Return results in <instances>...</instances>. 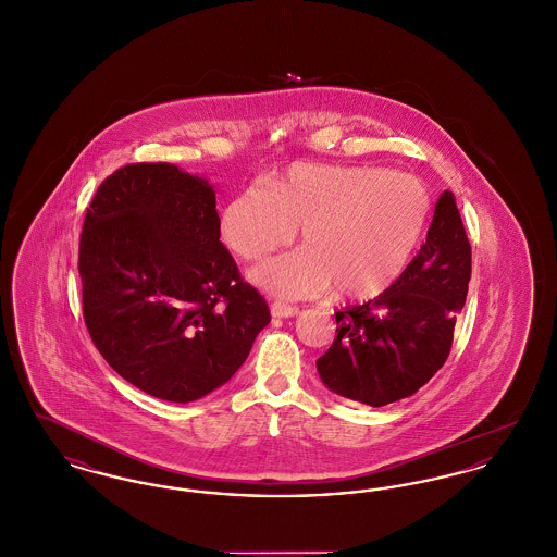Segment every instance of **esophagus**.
<instances>
[{
    "label": "esophagus",
    "mask_w": 557,
    "mask_h": 557,
    "mask_svg": "<svg viewBox=\"0 0 557 557\" xmlns=\"http://www.w3.org/2000/svg\"><path fill=\"white\" fill-rule=\"evenodd\" d=\"M298 313V307H292L286 302H271V315L273 318H294Z\"/></svg>",
    "instance_id": "34e87169"
}]
</instances>
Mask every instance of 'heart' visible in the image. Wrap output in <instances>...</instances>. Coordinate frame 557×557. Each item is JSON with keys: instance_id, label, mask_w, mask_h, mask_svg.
<instances>
[{"instance_id": "1", "label": "heart", "mask_w": 557, "mask_h": 557, "mask_svg": "<svg viewBox=\"0 0 557 557\" xmlns=\"http://www.w3.org/2000/svg\"><path fill=\"white\" fill-rule=\"evenodd\" d=\"M430 194L407 173L382 166L294 164L265 187H246L223 212V236L246 261L290 244L305 246L252 271L282 298H307L332 284L341 296L388 290L409 263L430 216Z\"/></svg>"}]
</instances>
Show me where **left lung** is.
<instances>
[{"instance_id": "8db88e82", "label": "left lung", "mask_w": 557, "mask_h": 557, "mask_svg": "<svg viewBox=\"0 0 557 557\" xmlns=\"http://www.w3.org/2000/svg\"><path fill=\"white\" fill-rule=\"evenodd\" d=\"M472 275V246L445 191L425 244L377 298L336 311V336L318 359L323 384L341 397L382 407L411 397L449 357Z\"/></svg>"}]
</instances>
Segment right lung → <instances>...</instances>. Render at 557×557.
<instances>
[{
  "label": "right lung",
  "instance_id": "right-lung-1",
  "mask_svg": "<svg viewBox=\"0 0 557 557\" xmlns=\"http://www.w3.org/2000/svg\"><path fill=\"white\" fill-rule=\"evenodd\" d=\"M212 187L169 162L107 177L85 212L81 300L108 366L152 397L189 403L225 384L271 321L221 244Z\"/></svg>",
  "mask_w": 557,
  "mask_h": 557
}]
</instances>
